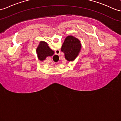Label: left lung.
I'll use <instances>...</instances> for the list:
<instances>
[{
  "label": "left lung",
  "mask_w": 121,
  "mask_h": 121,
  "mask_svg": "<svg viewBox=\"0 0 121 121\" xmlns=\"http://www.w3.org/2000/svg\"><path fill=\"white\" fill-rule=\"evenodd\" d=\"M81 45L79 40L72 36H67L65 39L61 50L65 53L68 61L73 60L81 50Z\"/></svg>",
  "instance_id": "obj_1"
}]
</instances>
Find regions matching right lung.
I'll return each instance as SVG.
<instances>
[{
  "mask_svg": "<svg viewBox=\"0 0 121 121\" xmlns=\"http://www.w3.org/2000/svg\"><path fill=\"white\" fill-rule=\"evenodd\" d=\"M38 58L40 60H45L47 56H51L54 54V52L49 48L48 44L45 42H40L36 49Z\"/></svg>",
  "mask_w": 121,
  "mask_h": 121,
  "instance_id": "add662e5",
  "label": "right lung"
}]
</instances>
